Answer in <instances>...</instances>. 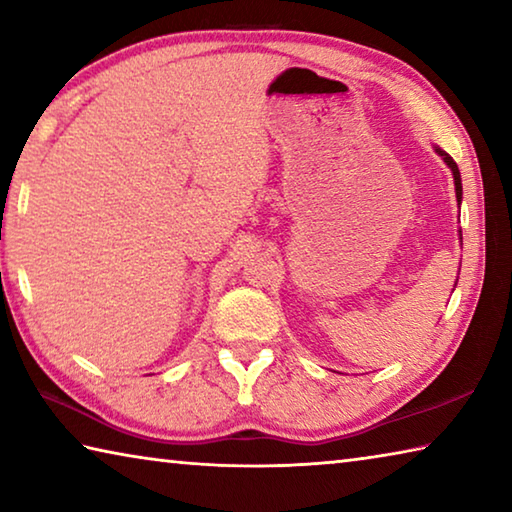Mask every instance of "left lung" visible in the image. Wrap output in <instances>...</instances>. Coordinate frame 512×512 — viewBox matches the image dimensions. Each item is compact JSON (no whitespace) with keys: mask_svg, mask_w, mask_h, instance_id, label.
Wrapping results in <instances>:
<instances>
[{"mask_svg":"<svg viewBox=\"0 0 512 512\" xmlns=\"http://www.w3.org/2000/svg\"><path fill=\"white\" fill-rule=\"evenodd\" d=\"M440 155H443V160L449 164V169H452V173H454V185H456V198H458V203H461V198H463V187H461V173H458V167H456V162L449 158L447 153H443L440 149H436Z\"/></svg>","mask_w":512,"mask_h":512,"instance_id":"8db88e82","label":"left lung"}]
</instances>
